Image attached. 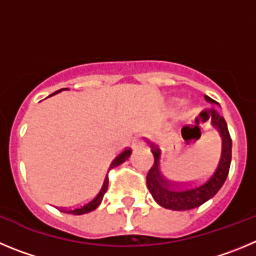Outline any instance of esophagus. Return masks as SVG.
Instances as JSON below:
<instances>
[{
    "label": "esophagus",
    "mask_w": 256,
    "mask_h": 256,
    "mask_svg": "<svg viewBox=\"0 0 256 256\" xmlns=\"http://www.w3.org/2000/svg\"><path fill=\"white\" fill-rule=\"evenodd\" d=\"M140 145H142V142H140V139H139V138H134V139H132V142H131V146H132V149L139 148Z\"/></svg>",
    "instance_id": "esophagus-1"
}]
</instances>
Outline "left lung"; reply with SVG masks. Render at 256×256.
<instances>
[{
    "instance_id": "left-lung-1",
    "label": "left lung",
    "mask_w": 256,
    "mask_h": 256,
    "mask_svg": "<svg viewBox=\"0 0 256 256\" xmlns=\"http://www.w3.org/2000/svg\"><path fill=\"white\" fill-rule=\"evenodd\" d=\"M204 98L208 102L216 103L210 96H204ZM208 120H210V122L220 131L222 138V152L216 170L202 182L188 188L172 186L160 174V153L154 149L152 150L154 156V164L146 174V186L153 199L163 208L172 209V210H188V209L198 208L217 194L228 176L232 158V140L230 136L228 128L224 118L216 110H212L204 121Z\"/></svg>"
}]
</instances>
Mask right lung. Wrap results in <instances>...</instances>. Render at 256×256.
<instances>
[{
    "instance_id": "1",
    "label": "right lung",
    "mask_w": 256,
    "mask_h": 256,
    "mask_svg": "<svg viewBox=\"0 0 256 256\" xmlns=\"http://www.w3.org/2000/svg\"><path fill=\"white\" fill-rule=\"evenodd\" d=\"M62 90H68V88H64V89H60V90L54 92L52 96H54V94L60 93V92ZM131 154V150L130 149H125V150L122 152V153H120L118 156L114 158V160H112L111 166H110V170L111 168H114L117 167V166H120L121 163L125 162L126 160H128V156H130ZM108 188V178L107 176H106V180H104V182H103V186L100 188V190L98 191V194L96 195V196L93 198V199L90 200V202H88L86 204H84V206H79V208H75V209H70V210H62V212H66V213H70V214H75V216H80V214H85V213H89V212L94 210V209H96L98 206H100V202H102L103 200V196H104L106 194V191H107Z\"/></svg>"
}]
</instances>
